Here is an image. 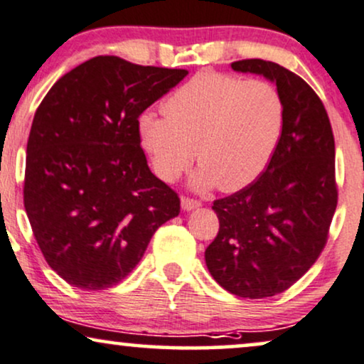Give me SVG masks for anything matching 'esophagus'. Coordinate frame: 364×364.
Returning <instances> with one entry per match:
<instances>
[{
  "label": "esophagus",
  "instance_id": "esophagus-1",
  "mask_svg": "<svg viewBox=\"0 0 364 364\" xmlns=\"http://www.w3.org/2000/svg\"><path fill=\"white\" fill-rule=\"evenodd\" d=\"M201 207V203L198 200H193V198H181V208L186 210V212H190V210H195Z\"/></svg>",
  "mask_w": 364,
  "mask_h": 364
}]
</instances>
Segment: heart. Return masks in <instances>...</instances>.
Listing matches in <instances>:
<instances>
[{"label":"heart","mask_w":364,"mask_h":364,"mask_svg":"<svg viewBox=\"0 0 364 364\" xmlns=\"http://www.w3.org/2000/svg\"><path fill=\"white\" fill-rule=\"evenodd\" d=\"M283 124L284 105L273 85L203 71L166 100L164 113H140L137 130L163 181H176L196 156L193 188L237 191L268 168Z\"/></svg>","instance_id":"obj_1"}]
</instances>
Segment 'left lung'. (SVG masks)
I'll return each instance as SVG.
<instances>
[{"label": "left lung", "instance_id": "left-lung-1", "mask_svg": "<svg viewBox=\"0 0 364 364\" xmlns=\"http://www.w3.org/2000/svg\"><path fill=\"white\" fill-rule=\"evenodd\" d=\"M274 82L284 124L268 168L237 193L213 201L218 234L205 251L213 279L242 299H266L296 283L321 256L337 207L336 147L315 91L283 65L232 63Z\"/></svg>", "mask_w": 364, "mask_h": 364}]
</instances>
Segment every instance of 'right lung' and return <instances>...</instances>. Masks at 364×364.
Masks as SVG:
<instances>
[{
    "mask_svg": "<svg viewBox=\"0 0 364 364\" xmlns=\"http://www.w3.org/2000/svg\"><path fill=\"white\" fill-rule=\"evenodd\" d=\"M186 74L98 55L64 74L35 112L23 203L47 264L73 287H115L178 217V195L149 169L137 120Z\"/></svg>",
    "mask_w": 364,
    "mask_h": 364,
    "instance_id": "1",
    "label": "right lung"
}]
</instances>
